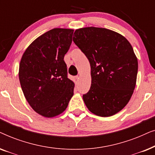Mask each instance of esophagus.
<instances>
[{"mask_svg": "<svg viewBox=\"0 0 155 155\" xmlns=\"http://www.w3.org/2000/svg\"><path fill=\"white\" fill-rule=\"evenodd\" d=\"M74 80H75L76 83H78V82H79V80H80V77H79V76H75V78H74Z\"/></svg>", "mask_w": 155, "mask_h": 155, "instance_id": "esophagus-1", "label": "esophagus"}]
</instances>
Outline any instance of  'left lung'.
Returning <instances> with one entry per match:
<instances>
[{
  "label": "left lung",
  "mask_w": 155,
  "mask_h": 155,
  "mask_svg": "<svg viewBox=\"0 0 155 155\" xmlns=\"http://www.w3.org/2000/svg\"><path fill=\"white\" fill-rule=\"evenodd\" d=\"M73 40L90 61L92 84L83 100L89 111L101 117L117 114L127 105L137 80V58L128 40L111 29H76Z\"/></svg>",
  "instance_id": "obj_1"
}]
</instances>
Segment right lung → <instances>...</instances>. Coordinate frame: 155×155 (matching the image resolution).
<instances>
[{
	"mask_svg": "<svg viewBox=\"0 0 155 155\" xmlns=\"http://www.w3.org/2000/svg\"><path fill=\"white\" fill-rule=\"evenodd\" d=\"M74 30L54 28L37 38L23 54L19 79L23 94L34 111L52 118L66 109L75 83L67 77L64 56Z\"/></svg>",
	"mask_w": 155,
	"mask_h": 155,
	"instance_id": "right-lung-1",
	"label": "right lung"
}]
</instances>
